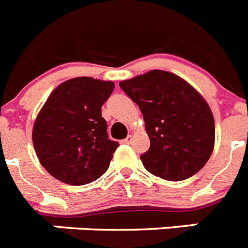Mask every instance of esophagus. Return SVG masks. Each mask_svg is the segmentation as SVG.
Masks as SVG:
<instances>
[{"label": "esophagus", "instance_id": "1", "mask_svg": "<svg viewBox=\"0 0 248 248\" xmlns=\"http://www.w3.org/2000/svg\"><path fill=\"white\" fill-rule=\"evenodd\" d=\"M132 140H133L132 135H128V137H126L124 140H122V143L123 144H130V143H132Z\"/></svg>", "mask_w": 248, "mask_h": 248}]
</instances>
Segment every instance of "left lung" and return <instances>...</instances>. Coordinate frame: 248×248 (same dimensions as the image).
Masks as SVG:
<instances>
[{"label": "left lung", "mask_w": 248, "mask_h": 248, "mask_svg": "<svg viewBox=\"0 0 248 248\" xmlns=\"http://www.w3.org/2000/svg\"><path fill=\"white\" fill-rule=\"evenodd\" d=\"M138 104L150 147L140 159L166 181H185L200 172L215 147V119L193 86L175 74L152 70L119 82Z\"/></svg>", "instance_id": "obj_1"}]
</instances>
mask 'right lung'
<instances>
[{
  "label": "right lung",
  "instance_id": "obj_1",
  "mask_svg": "<svg viewBox=\"0 0 248 248\" xmlns=\"http://www.w3.org/2000/svg\"><path fill=\"white\" fill-rule=\"evenodd\" d=\"M113 81L74 78L50 94L32 129L41 166L52 177L84 186L107 172L118 141L108 137L101 107L114 90Z\"/></svg>",
  "mask_w": 248,
  "mask_h": 248
}]
</instances>
